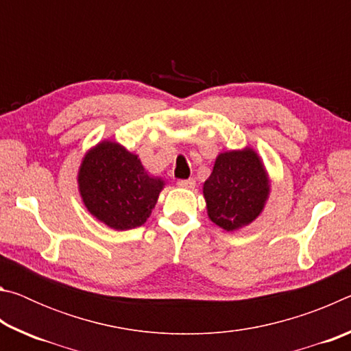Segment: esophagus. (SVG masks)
Instances as JSON below:
<instances>
[{
	"label": "esophagus",
	"instance_id": "obj_1",
	"mask_svg": "<svg viewBox=\"0 0 351 351\" xmlns=\"http://www.w3.org/2000/svg\"><path fill=\"white\" fill-rule=\"evenodd\" d=\"M178 187L193 189L195 187V180H180V181H178Z\"/></svg>",
	"mask_w": 351,
	"mask_h": 351
}]
</instances>
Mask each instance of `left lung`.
Masks as SVG:
<instances>
[{
	"instance_id": "8db88e82",
	"label": "left lung",
	"mask_w": 351,
	"mask_h": 351,
	"mask_svg": "<svg viewBox=\"0 0 351 351\" xmlns=\"http://www.w3.org/2000/svg\"><path fill=\"white\" fill-rule=\"evenodd\" d=\"M269 192L268 171L251 147L219 153L203 186L207 215L228 232L255 221Z\"/></svg>"
}]
</instances>
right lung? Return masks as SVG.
<instances>
[{
    "label": "right lung",
    "instance_id": "add662e5",
    "mask_svg": "<svg viewBox=\"0 0 351 351\" xmlns=\"http://www.w3.org/2000/svg\"><path fill=\"white\" fill-rule=\"evenodd\" d=\"M77 182L88 212L114 230L144 224L164 189V181L147 173L138 154L106 139L85 153Z\"/></svg>",
    "mask_w": 351,
    "mask_h": 351
}]
</instances>
